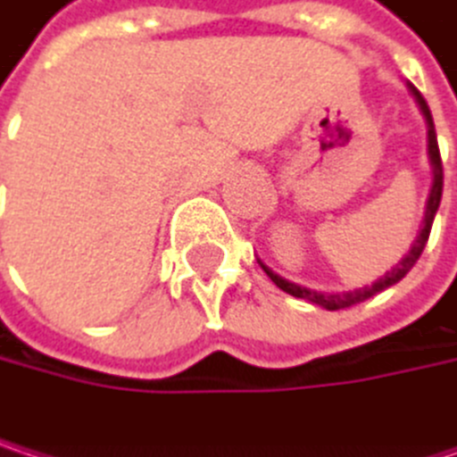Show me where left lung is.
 Wrapping results in <instances>:
<instances>
[{
    "label": "left lung",
    "instance_id": "8db88e82",
    "mask_svg": "<svg viewBox=\"0 0 457 457\" xmlns=\"http://www.w3.org/2000/svg\"><path fill=\"white\" fill-rule=\"evenodd\" d=\"M407 90H410V96L415 98V104H418L420 114H423V119H426V135H428V164H431V191H428V199H426V212H423L420 231H418L415 242L410 245L407 255H404L396 266H391V271H386L380 279H375L372 285H364V287L343 290V293H336V290H314V287H306V285L290 282V279L279 277L277 271H271L263 261H258V263H261V269L269 274V279H271L279 290H285L287 295H293V298H303V301H309V303H314V306H322V309H328V312L348 309V306H356V303H361V301H367V298H372V295L383 293L386 287L396 285L399 279H404V277H407V271H410V269L415 266V261L420 258V253H423V247H426V242H428V234H431L434 215H436L439 202H442V159H439V145H436V132H434V119H431V112H428V104L423 101V96H420L410 82H407Z\"/></svg>",
    "mask_w": 457,
    "mask_h": 457
}]
</instances>
